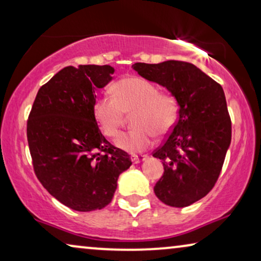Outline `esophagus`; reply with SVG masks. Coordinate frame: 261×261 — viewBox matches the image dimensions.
<instances>
[{
	"label": "esophagus",
	"instance_id": "obj_1",
	"mask_svg": "<svg viewBox=\"0 0 261 261\" xmlns=\"http://www.w3.org/2000/svg\"><path fill=\"white\" fill-rule=\"evenodd\" d=\"M147 158H148L147 155H132L130 156V159H132V162H133V164H139L141 162H145V160Z\"/></svg>",
	"mask_w": 261,
	"mask_h": 261
}]
</instances>
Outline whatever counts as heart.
<instances>
[{"instance_id": "obj_1", "label": "heart", "mask_w": 261, "mask_h": 261, "mask_svg": "<svg viewBox=\"0 0 261 261\" xmlns=\"http://www.w3.org/2000/svg\"><path fill=\"white\" fill-rule=\"evenodd\" d=\"M114 95L103 94L94 102V116L107 137L115 138L126 121L135 114L132 123L137 127L119 137L116 146L128 153L147 149L155 137H165L178 119L179 107L169 92H159L154 83L140 77H126L114 84Z\"/></svg>"}]
</instances>
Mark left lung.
Wrapping results in <instances>:
<instances>
[{"label":"left lung","instance_id":"8db88e82","mask_svg":"<svg viewBox=\"0 0 261 261\" xmlns=\"http://www.w3.org/2000/svg\"><path fill=\"white\" fill-rule=\"evenodd\" d=\"M132 67L145 80L166 88L179 106L177 123L153 153L164 165L154 194L166 205H191L214 188L230 145L231 122L223 89L190 63L167 60Z\"/></svg>","mask_w":261,"mask_h":261}]
</instances>
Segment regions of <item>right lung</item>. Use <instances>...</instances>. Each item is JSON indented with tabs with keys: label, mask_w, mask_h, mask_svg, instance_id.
Segmentation results:
<instances>
[{
	"label": "right lung",
	"mask_w": 261,
	"mask_h": 261,
	"mask_svg": "<svg viewBox=\"0 0 261 261\" xmlns=\"http://www.w3.org/2000/svg\"><path fill=\"white\" fill-rule=\"evenodd\" d=\"M110 65L66 66L39 89L27 122L34 172L64 205L92 212L112 202L132 160L114 147L94 116L95 92L113 80Z\"/></svg>",
	"instance_id": "right-lung-1"
}]
</instances>
